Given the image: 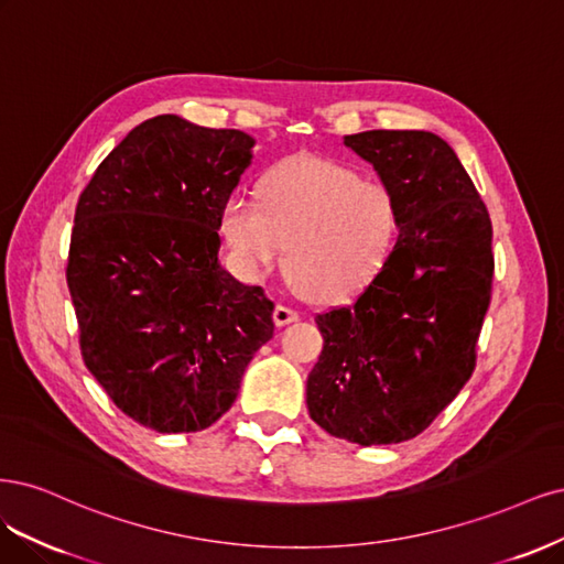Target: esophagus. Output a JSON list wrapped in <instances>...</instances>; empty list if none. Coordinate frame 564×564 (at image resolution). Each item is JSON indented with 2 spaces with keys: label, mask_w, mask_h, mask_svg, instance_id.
Returning <instances> with one entry per match:
<instances>
[{
  "label": "esophagus",
  "mask_w": 564,
  "mask_h": 564,
  "mask_svg": "<svg viewBox=\"0 0 564 564\" xmlns=\"http://www.w3.org/2000/svg\"><path fill=\"white\" fill-rule=\"evenodd\" d=\"M274 321H276V325L295 323V321H300V312L293 306H288V304H279L276 312H274Z\"/></svg>",
  "instance_id": "34e87169"
}]
</instances>
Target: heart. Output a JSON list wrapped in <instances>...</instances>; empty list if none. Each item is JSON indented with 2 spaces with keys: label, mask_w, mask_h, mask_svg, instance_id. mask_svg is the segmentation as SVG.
Returning <instances> with one entry per match:
<instances>
[{
  "label": "heart",
  "mask_w": 564,
  "mask_h": 564,
  "mask_svg": "<svg viewBox=\"0 0 564 564\" xmlns=\"http://www.w3.org/2000/svg\"><path fill=\"white\" fill-rule=\"evenodd\" d=\"M223 234L246 274L262 276L285 250L295 285L323 297H347L387 262L398 234V204L379 180L297 154L262 177L260 202L246 194L227 198Z\"/></svg>",
  "instance_id": "obj_1"
}]
</instances>
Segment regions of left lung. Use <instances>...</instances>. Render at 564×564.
<instances>
[{"instance_id":"left-lung-1","label":"left lung","mask_w":564,"mask_h":564,"mask_svg":"<svg viewBox=\"0 0 564 564\" xmlns=\"http://www.w3.org/2000/svg\"><path fill=\"white\" fill-rule=\"evenodd\" d=\"M344 144L393 192L398 236L351 304L316 316L323 351L306 408L335 438L391 445L429 429L474 375L492 297V223L443 138L366 131Z\"/></svg>"}]
</instances>
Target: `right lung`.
Listing matches in <instances>:
<instances>
[{
	"mask_svg": "<svg viewBox=\"0 0 564 564\" xmlns=\"http://www.w3.org/2000/svg\"><path fill=\"white\" fill-rule=\"evenodd\" d=\"M243 131L142 121L79 196L67 288L86 368L138 424L192 433L231 408L274 302L217 262L223 206L252 159Z\"/></svg>",
	"mask_w": 564,
	"mask_h": 564,
	"instance_id": "1",
	"label": "right lung"
}]
</instances>
